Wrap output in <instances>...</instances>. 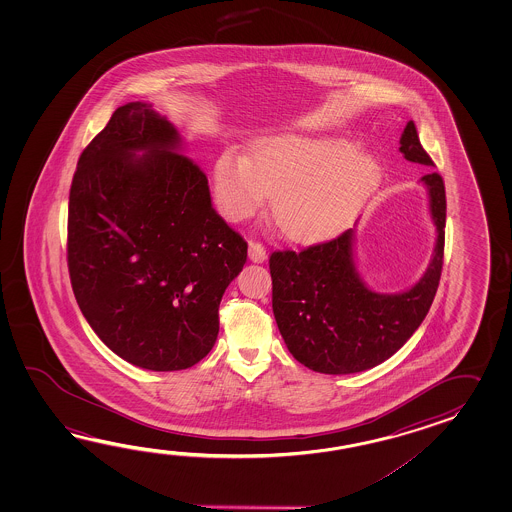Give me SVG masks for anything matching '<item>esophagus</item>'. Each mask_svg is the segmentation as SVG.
<instances>
[{
    "instance_id": "obj_1",
    "label": "esophagus",
    "mask_w": 512,
    "mask_h": 512,
    "mask_svg": "<svg viewBox=\"0 0 512 512\" xmlns=\"http://www.w3.org/2000/svg\"><path fill=\"white\" fill-rule=\"evenodd\" d=\"M249 258H251L254 263H263L265 258H267V251H265V247H263V243L260 241H249Z\"/></svg>"
}]
</instances>
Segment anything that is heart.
<instances>
[{
    "label": "heart",
    "instance_id": "obj_1",
    "mask_svg": "<svg viewBox=\"0 0 512 512\" xmlns=\"http://www.w3.org/2000/svg\"><path fill=\"white\" fill-rule=\"evenodd\" d=\"M377 175V161L346 139L276 135L258 142L249 159L234 152L219 157L216 196L227 218L243 219L267 194L278 229L307 240L342 225Z\"/></svg>",
    "mask_w": 512,
    "mask_h": 512
}]
</instances>
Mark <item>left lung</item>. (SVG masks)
I'll return each mask as SVG.
<instances>
[{
  "label": "left lung",
  "instance_id": "obj_1",
  "mask_svg": "<svg viewBox=\"0 0 512 512\" xmlns=\"http://www.w3.org/2000/svg\"><path fill=\"white\" fill-rule=\"evenodd\" d=\"M399 150L406 161L434 166L414 120L406 124ZM421 181L437 241L423 278L404 293H375L362 282L353 260V229L300 251L272 252V311L287 349L305 368L326 375L370 370L403 348L425 320L443 269L446 196L437 172Z\"/></svg>",
  "mask_w": 512,
  "mask_h": 512
}]
</instances>
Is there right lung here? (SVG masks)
Instances as JSON below:
<instances>
[{
  "label": "right lung",
  "mask_w": 512,
  "mask_h": 512,
  "mask_svg": "<svg viewBox=\"0 0 512 512\" xmlns=\"http://www.w3.org/2000/svg\"><path fill=\"white\" fill-rule=\"evenodd\" d=\"M179 148L152 104L130 102L87 144L69 192L78 307L113 353L144 370H186L207 357L221 296L247 261V241Z\"/></svg>",
  "instance_id": "add662e5"
}]
</instances>
